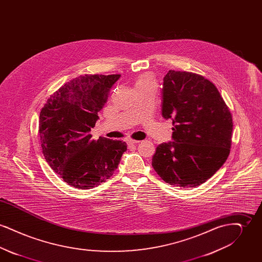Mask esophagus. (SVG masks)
<instances>
[{
    "label": "esophagus",
    "mask_w": 262,
    "mask_h": 262,
    "mask_svg": "<svg viewBox=\"0 0 262 262\" xmlns=\"http://www.w3.org/2000/svg\"><path fill=\"white\" fill-rule=\"evenodd\" d=\"M126 143H127L128 145H136L137 143H139V141H138V140H134V139H127V140H126Z\"/></svg>",
    "instance_id": "1"
}]
</instances>
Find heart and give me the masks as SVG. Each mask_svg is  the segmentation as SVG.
I'll return each instance as SVG.
<instances>
[{
    "label": "heart",
    "instance_id": "b5f03b06",
    "mask_svg": "<svg viewBox=\"0 0 262 262\" xmlns=\"http://www.w3.org/2000/svg\"><path fill=\"white\" fill-rule=\"evenodd\" d=\"M150 85H154V81L148 75L140 76L139 78H137V80L136 81V89L137 88H146V86H150Z\"/></svg>",
    "mask_w": 262,
    "mask_h": 262
}]
</instances>
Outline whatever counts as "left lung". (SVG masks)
Segmentation results:
<instances>
[{"label":"left lung","mask_w":262,"mask_h":262,"mask_svg":"<svg viewBox=\"0 0 262 262\" xmlns=\"http://www.w3.org/2000/svg\"><path fill=\"white\" fill-rule=\"evenodd\" d=\"M162 116L173 122V141L157 146L152 167L169 185L200 186L229 156L233 132L229 108L202 75L171 70L163 78Z\"/></svg>","instance_id":"left-lung-1"}]
</instances>
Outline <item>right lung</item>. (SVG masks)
Here are the masks:
<instances>
[{
	"mask_svg": "<svg viewBox=\"0 0 262 262\" xmlns=\"http://www.w3.org/2000/svg\"><path fill=\"white\" fill-rule=\"evenodd\" d=\"M121 75H80L57 90L40 112L42 152L51 168L71 187L88 189L112 177L126 143L90 130Z\"/></svg>",
	"mask_w": 262,
	"mask_h": 262,
	"instance_id": "1",
	"label": "right lung"
}]
</instances>
